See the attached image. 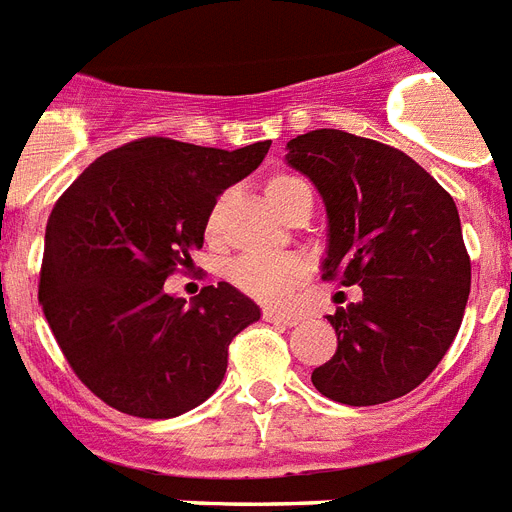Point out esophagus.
I'll return each mask as SVG.
<instances>
[{
  "label": "esophagus",
  "mask_w": 512,
  "mask_h": 512,
  "mask_svg": "<svg viewBox=\"0 0 512 512\" xmlns=\"http://www.w3.org/2000/svg\"><path fill=\"white\" fill-rule=\"evenodd\" d=\"M264 322L277 324V327H295V324H298V316L282 314V311H274V308H266V311H264Z\"/></svg>",
  "instance_id": "obj_1"
}]
</instances>
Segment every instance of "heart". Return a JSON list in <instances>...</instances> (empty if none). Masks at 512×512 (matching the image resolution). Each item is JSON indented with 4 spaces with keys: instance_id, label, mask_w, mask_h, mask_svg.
Returning <instances> with one entry per match:
<instances>
[{
    "instance_id": "obj_1",
    "label": "heart",
    "mask_w": 512,
    "mask_h": 512,
    "mask_svg": "<svg viewBox=\"0 0 512 512\" xmlns=\"http://www.w3.org/2000/svg\"><path fill=\"white\" fill-rule=\"evenodd\" d=\"M308 190L301 177L293 175H272L264 183V196L274 209L285 211V206L295 198V193ZM219 214H222V201L211 206L206 217V235L214 238L219 230ZM227 277L238 290L256 298L261 303L280 306L293 298V293L306 282L308 266L301 256L293 253H246L230 261Z\"/></svg>"
}]
</instances>
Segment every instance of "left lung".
<instances>
[{
	"label": "left lung",
	"mask_w": 512,
	"mask_h": 512,
	"mask_svg": "<svg viewBox=\"0 0 512 512\" xmlns=\"http://www.w3.org/2000/svg\"><path fill=\"white\" fill-rule=\"evenodd\" d=\"M287 164L327 206L324 280L361 285L337 308L335 356L311 382L342 405H379L424 382L458 335L468 259L453 196L400 149L345 130H311L287 143Z\"/></svg>",
	"instance_id": "obj_1"
}]
</instances>
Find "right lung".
<instances>
[{"instance_id":"add662e5","label":"right lung","mask_w":512,"mask_h":512,"mask_svg":"<svg viewBox=\"0 0 512 512\" xmlns=\"http://www.w3.org/2000/svg\"><path fill=\"white\" fill-rule=\"evenodd\" d=\"M272 141L225 151L138 138L101 154L46 225L38 301L75 377L117 411L172 418L204 403L259 306L227 282L193 303L164 280L204 246L206 217Z\"/></svg>"}]
</instances>
